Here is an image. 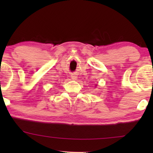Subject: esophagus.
<instances>
[{
	"mask_svg": "<svg viewBox=\"0 0 153 153\" xmlns=\"http://www.w3.org/2000/svg\"><path fill=\"white\" fill-rule=\"evenodd\" d=\"M71 78H72V80H76L77 79H78V78H77V75H72Z\"/></svg>",
	"mask_w": 153,
	"mask_h": 153,
	"instance_id": "34e87169",
	"label": "esophagus"
}]
</instances>
